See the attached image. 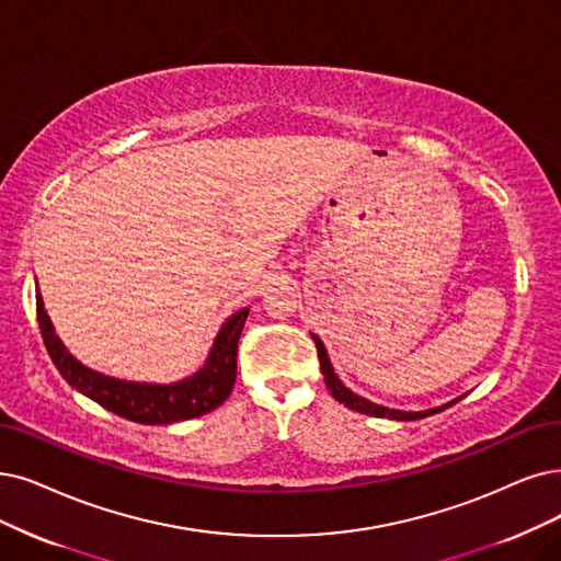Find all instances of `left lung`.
<instances>
[{
	"mask_svg": "<svg viewBox=\"0 0 561 561\" xmlns=\"http://www.w3.org/2000/svg\"><path fill=\"white\" fill-rule=\"evenodd\" d=\"M310 335H312V341H316V347H318V358H320V368H322V375H324L327 389L331 391V396H333L335 400L343 402L345 408H350V410H354V412L379 416V419H391V421H419V419H425V416H433V414H437V412H444L446 408L456 405V402L462 398V396H458V398H454V400H449V402H444V405H437V408H431V410H421V412H402V410H391V408H385V405H377V402H373V400H368V398H364V396L354 393L352 389H347V387L341 382V377L335 375V370H333V366H331V358H329V354H327L324 343L320 341V335H316V333H310Z\"/></svg>",
	"mask_w": 561,
	"mask_h": 561,
	"instance_id": "8db88e82",
	"label": "left lung"
}]
</instances>
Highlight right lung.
<instances>
[{"label":"right lung","mask_w":561,"mask_h":561,"mask_svg":"<svg viewBox=\"0 0 561 561\" xmlns=\"http://www.w3.org/2000/svg\"><path fill=\"white\" fill-rule=\"evenodd\" d=\"M251 308H241L218 329L205 366L170 385L128 382L87 368L66 350L55 333L36 283V316L43 343L61 377L82 396L128 421L145 425H168L203 416L226 402L237 379V345Z\"/></svg>","instance_id":"add662e5"}]
</instances>
